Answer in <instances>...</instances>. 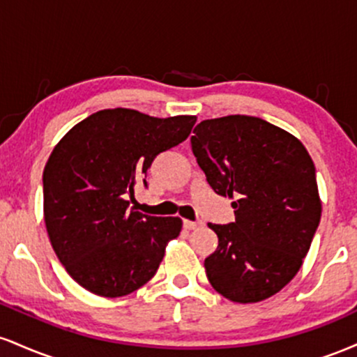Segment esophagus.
Masks as SVG:
<instances>
[{
	"label": "esophagus",
	"mask_w": 357,
	"mask_h": 357,
	"mask_svg": "<svg viewBox=\"0 0 357 357\" xmlns=\"http://www.w3.org/2000/svg\"><path fill=\"white\" fill-rule=\"evenodd\" d=\"M183 225H184V228H186V230H196V228L203 227L202 221H190V220H184Z\"/></svg>",
	"instance_id": "34e87169"
}]
</instances>
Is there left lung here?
<instances>
[{
  "label": "left lung",
  "instance_id": "8db88e82",
  "mask_svg": "<svg viewBox=\"0 0 357 357\" xmlns=\"http://www.w3.org/2000/svg\"><path fill=\"white\" fill-rule=\"evenodd\" d=\"M192 132L206 181L235 198L233 223H208L218 235L204 260L208 280L240 304L275 296L302 267L321 221L312 158L297 137L260 117L208 119Z\"/></svg>",
  "mask_w": 357,
  "mask_h": 357
}]
</instances>
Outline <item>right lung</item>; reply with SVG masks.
Segmentation results:
<instances>
[{"label": "right lung", "mask_w": 357, "mask_h": 357, "mask_svg": "<svg viewBox=\"0 0 357 357\" xmlns=\"http://www.w3.org/2000/svg\"><path fill=\"white\" fill-rule=\"evenodd\" d=\"M195 122V116L104 109L73 126L52 151L43 171L48 238L68 275L89 292L127 296L158 272L183 221L142 215L126 198L155 155L183 142Z\"/></svg>", "instance_id": "right-lung-1"}]
</instances>
